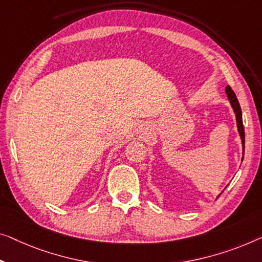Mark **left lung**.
<instances>
[{"instance_id": "8db88e82", "label": "left lung", "mask_w": 262, "mask_h": 262, "mask_svg": "<svg viewBox=\"0 0 262 262\" xmlns=\"http://www.w3.org/2000/svg\"><path fill=\"white\" fill-rule=\"evenodd\" d=\"M226 94H227L228 101L231 103V106L233 108L234 114H235V119H236V127H237V132H239L240 139H241V143H243V160H244V155H245V130H244V124H243V113H241V108L239 104V101H237L235 94L232 91V88L227 85L226 87ZM221 193L217 195L216 199L220 196Z\"/></svg>"}]
</instances>
